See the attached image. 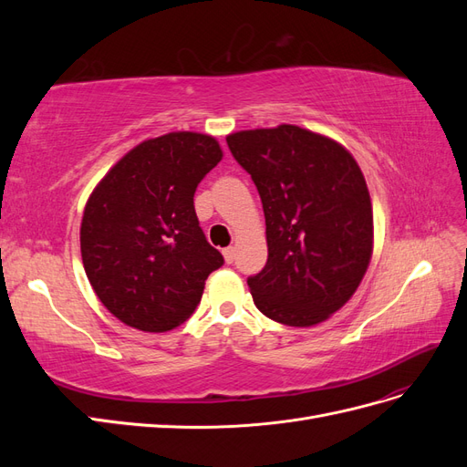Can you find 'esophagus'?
<instances>
[{"label":"esophagus","mask_w":467,"mask_h":467,"mask_svg":"<svg viewBox=\"0 0 467 467\" xmlns=\"http://www.w3.org/2000/svg\"><path fill=\"white\" fill-rule=\"evenodd\" d=\"M222 253H223V259H225V263L232 265V263H234V259H235V249H234V247H225Z\"/></svg>","instance_id":"1"}]
</instances>
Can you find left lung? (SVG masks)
<instances>
[{
    "instance_id": "obj_1",
    "label": "left lung",
    "mask_w": 467,
    "mask_h": 467,
    "mask_svg": "<svg viewBox=\"0 0 467 467\" xmlns=\"http://www.w3.org/2000/svg\"><path fill=\"white\" fill-rule=\"evenodd\" d=\"M259 191L268 259L247 278L273 321L309 327L341 309L372 257V202L355 158L294 124L225 138Z\"/></svg>"
}]
</instances>
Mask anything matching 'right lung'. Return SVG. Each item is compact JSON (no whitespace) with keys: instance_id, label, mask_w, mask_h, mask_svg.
I'll list each match as a JSON object with an SVG mask.
<instances>
[{"instance_id":"1","label":"right lung","mask_w":467,"mask_h":467,"mask_svg":"<svg viewBox=\"0 0 467 467\" xmlns=\"http://www.w3.org/2000/svg\"><path fill=\"white\" fill-rule=\"evenodd\" d=\"M222 160L199 132L146 140L91 192L81 220V259L99 300L134 329L171 331L201 304L223 265L194 212V191Z\"/></svg>"}]
</instances>
